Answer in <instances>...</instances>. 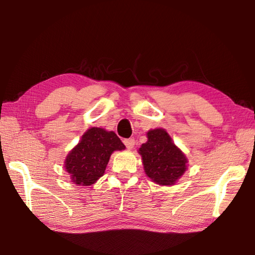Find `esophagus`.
I'll list each match as a JSON object with an SVG mask.
<instances>
[{"label":"esophagus","instance_id":"34e87169","mask_svg":"<svg viewBox=\"0 0 255 255\" xmlns=\"http://www.w3.org/2000/svg\"><path fill=\"white\" fill-rule=\"evenodd\" d=\"M124 144L126 145V147L128 149H131L133 148V146H135V139H132V138H128V139L124 140Z\"/></svg>","mask_w":255,"mask_h":255}]
</instances>
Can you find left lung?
<instances>
[{
    "instance_id": "left-lung-1",
    "label": "left lung",
    "mask_w": 255,
    "mask_h": 255,
    "mask_svg": "<svg viewBox=\"0 0 255 255\" xmlns=\"http://www.w3.org/2000/svg\"><path fill=\"white\" fill-rule=\"evenodd\" d=\"M147 138L138 150L146 175L157 184H174L187 170V157L174 145L165 129H152L147 132Z\"/></svg>"
}]
</instances>
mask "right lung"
Instances as JSON below:
<instances>
[{
    "mask_svg": "<svg viewBox=\"0 0 255 255\" xmlns=\"http://www.w3.org/2000/svg\"><path fill=\"white\" fill-rule=\"evenodd\" d=\"M125 148L126 146L114 131L92 127L84 132L80 143L68 153L64 165L72 182L77 185H91L105 174L111 154Z\"/></svg>",
    "mask_w": 255,
    "mask_h": 255,
    "instance_id": "1",
    "label": "right lung"
}]
</instances>
